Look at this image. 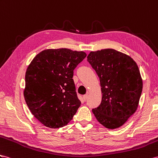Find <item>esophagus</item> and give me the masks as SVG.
I'll return each instance as SVG.
<instances>
[{
	"label": "esophagus",
	"instance_id": "obj_1",
	"mask_svg": "<svg viewBox=\"0 0 158 158\" xmlns=\"http://www.w3.org/2000/svg\"><path fill=\"white\" fill-rule=\"evenodd\" d=\"M88 94H86V95H83V99L85 100V101H86L87 99V98H88Z\"/></svg>",
	"mask_w": 158,
	"mask_h": 158
}]
</instances>
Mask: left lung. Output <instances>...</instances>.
Listing matches in <instances>:
<instances>
[{
	"label": "left lung",
	"instance_id": "1",
	"mask_svg": "<svg viewBox=\"0 0 158 158\" xmlns=\"http://www.w3.org/2000/svg\"><path fill=\"white\" fill-rule=\"evenodd\" d=\"M87 61L99 77L102 94L93 113L108 129L122 126L137 110L142 92L138 67L130 56L112 48L91 52Z\"/></svg>",
	"mask_w": 158,
	"mask_h": 158
}]
</instances>
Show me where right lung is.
Instances as JSON below:
<instances>
[{
	"mask_svg": "<svg viewBox=\"0 0 158 158\" xmlns=\"http://www.w3.org/2000/svg\"><path fill=\"white\" fill-rule=\"evenodd\" d=\"M86 56L68 48L47 49L28 67L24 97L32 114L44 126L63 127L76 114L81 102L72 78Z\"/></svg>",
	"mask_w": 158,
	"mask_h": 158,
	"instance_id": "right-lung-1",
	"label": "right lung"
}]
</instances>
